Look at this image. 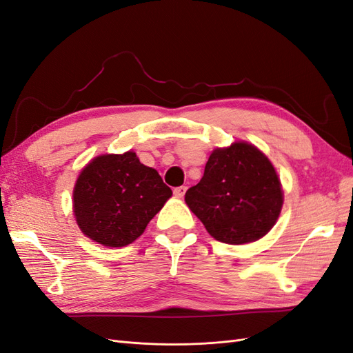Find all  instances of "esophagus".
I'll return each mask as SVG.
<instances>
[{"label": "esophagus", "instance_id": "1", "mask_svg": "<svg viewBox=\"0 0 353 353\" xmlns=\"http://www.w3.org/2000/svg\"><path fill=\"white\" fill-rule=\"evenodd\" d=\"M185 191H187V187H185V185H181V187L174 188V194H175L176 197H184Z\"/></svg>", "mask_w": 353, "mask_h": 353}]
</instances>
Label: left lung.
I'll return each mask as SVG.
<instances>
[{
    "label": "left lung",
    "mask_w": 353,
    "mask_h": 353,
    "mask_svg": "<svg viewBox=\"0 0 353 353\" xmlns=\"http://www.w3.org/2000/svg\"><path fill=\"white\" fill-rule=\"evenodd\" d=\"M185 203L213 239L244 244L274 227L283 191L268 157L252 144L234 143L213 150L200 183L187 190Z\"/></svg>",
    "instance_id": "1"
}]
</instances>
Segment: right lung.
<instances>
[{
  "label": "right lung",
  "instance_id": "obj_1",
  "mask_svg": "<svg viewBox=\"0 0 353 353\" xmlns=\"http://www.w3.org/2000/svg\"><path fill=\"white\" fill-rule=\"evenodd\" d=\"M172 196L157 170L137 154H103L83 168L73 190V212L85 236L122 248L144 232Z\"/></svg>",
  "mask_w": 353,
  "mask_h": 353
}]
</instances>
